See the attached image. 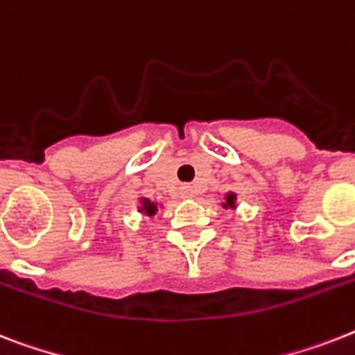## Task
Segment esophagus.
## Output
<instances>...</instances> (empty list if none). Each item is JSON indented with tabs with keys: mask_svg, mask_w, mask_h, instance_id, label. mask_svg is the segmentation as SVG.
Returning <instances> with one entry per match:
<instances>
[{
	"mask_svg": "<svg viewBox=\"0 0 355 355\" xmlns=\"http://www.w3.org/2000/svg\"><path fill=\"white\" fill-rule=\"evenodd\" d=\"M180 191H182L184 198H191L193 195H195V191H193L191 186H182V187H180Z\"/></svg>",
	"mask_w": 355,
	"mask_h": 355,
	"instance_id": "obj_1",
	"label": "esophagus"
}]
</instances>
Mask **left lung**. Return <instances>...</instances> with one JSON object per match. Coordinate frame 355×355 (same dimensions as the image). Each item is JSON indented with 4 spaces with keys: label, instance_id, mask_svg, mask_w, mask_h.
I'll return each mask as SVG.
<instances>
[{
    "label": "left lung",
    "instance_id": "obj_1",
    "mask_svg": "<svg viewBox=\"0 0 355 355\" xmlns=\"http://www.w3.org/2000/svg\"><path fill=\"white\" fill-rule=\"evenodd\" d=\"M233 200H235V197H233V195H227L226 204H224V206H233Z\"/></svg>",
    "mask_w": 355,
    "mask_h": 355
}]
</instances>
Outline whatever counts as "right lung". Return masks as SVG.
Instances as JSON below:
<instances>
[{
	"label": "right lung",
	"mask_w": 355,
	"mask_h": 355,
	"mask_svg": "<svg viewBox=\"0 0 355 355\" xmlns=\"http://www.w3.org/2000/svg\"><path fill=\"white\" fill-rule=\"evenodd\" d=\"M142 209L146 211V215L151 217V215H155V211H157V206L153 202H149V200H142Z\"/></svg>",
	"instance_id": "1"
}]
</instances>
